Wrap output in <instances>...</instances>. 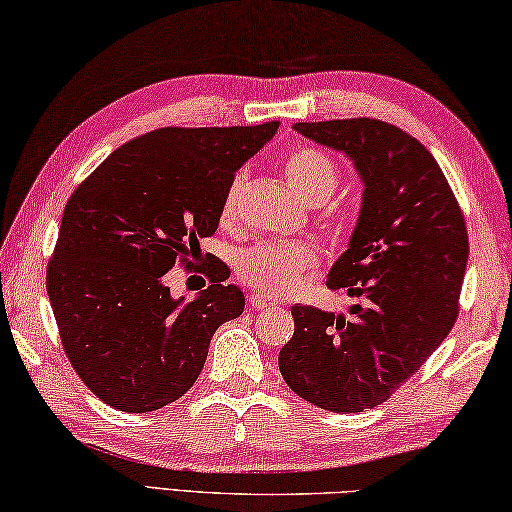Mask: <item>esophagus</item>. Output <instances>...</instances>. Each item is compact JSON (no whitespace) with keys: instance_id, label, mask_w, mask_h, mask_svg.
I'll use <instances>...</instances> for the list:
<instances>
[{"instance_id":"34e87169","label":"esophagus","mask_w":512,"mask_h":512,"mask_svg":"<svg viewBox=\"0 0 512 512\" xmlns=\"http://www.w3.org/2000/svg\"><path fill=\"white\" fill-rule=\"evenodd\" d=\"M272 306H276V301H272L270 297H265V295H251L249 297L251 311H267V308H272Z\"/></svg>"}]
</instances>
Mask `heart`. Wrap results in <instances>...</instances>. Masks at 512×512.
<instances>
[{"mask_svg": "<svg viewBox=\"0 0 512 512\" xmlns=\"http://www.w3.org/2000/svg\"><path fill=\"white\" fill-rule=\"evenodd\" d=\"M286 177L301 199L320 206L338 188L340 172L333 158L320 149L299 147L286 158ZM242 188H245V177L236 174L222 199V224L236 222ZM317 265H320V254L311 242H263L240 256L238 274L251 288L267 292V295H286V292L299 288L304 274Z\"/></svg>", "mask_w": 512, "mask_h": 512, "instance_id": "1", "label": "heart"}]
</instances>
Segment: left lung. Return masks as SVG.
<instances>
[{
    "label": "left lung",
    "mask_w": 512,
    "mask_h": 512,
    "mask_svg": "<svg viewBox=\"0 0 512 512\" xmlns=\"http://www.w3.org/2000/svg\"><path fill=\"white\" fill-rule=\"evenodd\" d=\"M295 129L345 152L365 192L349 249L326 279L356 304L347 315L292 306L295 333L279 370L313 406L360 413L390 399L454 329L469 256L465 217L429 149L395 124L351 117Z\"/></svg>",
    "instance_id": "1"
}]
</instances>
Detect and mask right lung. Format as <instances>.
Returning a JSON list of instances; mask_svg holds the SVG:
<instances>
[{
    "mask_svg": "<svg viewBox=\"0 0 512 512\" xmlns=\"http://www.w3.org/2000/svg\"><path fill=\"white\" fill-rule=\"evenodd\" d=\"M276 127L142 133L67 199L47 295L67 360L104 404L147 413L177 401L197 381L217 326L242 313L245 295L224 286L222 261L201 270L208 288L188 304L170 297L165 274L197 270L226 188Z\"/></svg>",
    "mask_w": 512,
    "mask_h": 512,
    "instance_id": "obj_1",
    "label": "right lung"
}]
</instances>
